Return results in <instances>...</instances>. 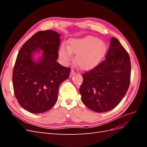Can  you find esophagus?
Wrapping results in <instances>:
<instances>
[{
	"label": "esophagus",
	"instance_id": "1",
	"mask_svg": "<svg viewBox=\"0 0 147 147\" xmlns=\"http://www.w3.org/2000/svg\"><path fill=\"white\" fill-rule=\"evenodd\" d=\"M76 74V72H75V71L74 70V69H72L71 70V72H70V76L72 77H73L74 75Z\"/></svg>",
	"mask_w": 147,
	"mask_h": 147
}]
</instances>
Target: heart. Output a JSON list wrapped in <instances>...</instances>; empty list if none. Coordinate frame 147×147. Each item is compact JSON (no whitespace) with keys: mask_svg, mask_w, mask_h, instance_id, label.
<instances>
[{"mask_svg":"<svg viewBox=\"0 0 147 147\" xmlns=\"http://www.w3.org/2000/svg\"><path fill=\"white\" fill-rule=\"evenodd\" d=\"M107 47L104 41L93 36H87L70 40L69 45L61 46L59 57L64 63L72 59L75 54V62L83 70H91L98 65L106 53Z\"/></svg>","mask_w":147,"mask_h":147,"instance_id":"b5f03b06","label":"heart"}]
</instances>
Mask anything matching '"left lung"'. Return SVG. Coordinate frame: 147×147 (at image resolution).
<instances>
[{"label": "left lung", "mask_w": 147, "mask_h": 147, "mask_svg": "<svg viewBox=\"0 0 147 147\" xmlns=\"http://www.w3.org/2000/svg\"><path fill=\"white\" fill-rule=\"evenodd\" d=\"M131 70L128 53L117 38L112 37L105 60L82 75L80 93L83 104L98 113L116 107L127 91Z\"/></svg>", "instance_id": "obj_1"}]
</instances>
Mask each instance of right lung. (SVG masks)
<instances>
[{"label": "right lung", "mask_w": 147, "mask_h": 147, "mask_svg": "<svg viewBox=\"0 0 147 147\" xmlns=\"http://www.w3.org/2000/svg\"><path fill=\"white\" fill-rule=\"evenodd\" d=\"M60 34L55 31H39L22 46L13 70L14 93L20 105L30 113L51 109L57 99L60 84L68 79L70 69L57 62ZM42 50L36 62L33 53Z\"/></svg>", "instance_id": "add662e5"}]
</instances>
